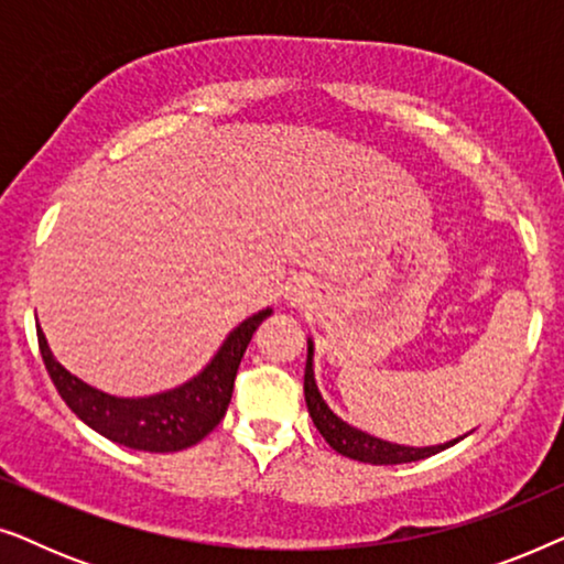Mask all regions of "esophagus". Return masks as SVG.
Here are the masks:
<instances>
[{
	"instance_id": "34e87169",
	"label": "esophagus",
	"mask_w": 564,
	"mask_h": 564,
	"mask_svg": "<svg viewBox=\"0 0 564 564\" xmlns=\"http://www.w3.org/2000/svg\"><path fill=\"white\" fill-rule=\"evenodd\" d=\"M313 297V290H311V284H305V282H295V284H290V290H288V300L292 305H303V303H307V300Z\"/></svg>"
}]
</instances>
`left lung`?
<instances>
[{
	"mask_svg": "<svg viewBox=\"0 0 564 564\" xmlns=\"http://www.w3.org/2000/svg\"><path fill=\"white\" fill-rule=\"evenodd\" d=\"M305 403H307V413L315 423V429L321 431V436L330 444V449H336L344 457L357 459V462H367V465H405V462H419L426 459L431 454H438L444 449H449L457 442H462L465 436L452 438L446 444H436V446H405V444H392L384 442V438H377L367 431H361L351 423H346L344 419L330 411L326 400H323L318 384H315V375H313V338H307V361H305Z\"/></svg>",
	"mask_w": 564,
	"mask_h": 564,
	"instance_id": "1",
	"label": "left lung"
}]
</instances>
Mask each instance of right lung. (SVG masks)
Segmentation results:
<instances>
[{"label": "right lung", "mask_w": 564, "mask_h": 564, "mask_svg": "<svg viewBox=\"0 0 564 564\" xmlns=\"http://www.w3.org/2000/svg\"><path fill=\"white\" fill-rule=\"evenodd\" d=\"M269 315L272 307H264L238 323L215 357L192 380L145 398H118L79 380L64 365H58L41 326H37V346L58 395L89 429L128 449L180 452L203 442L223 421L246 346L259 323Z\"/></svg>", "instance_id": "add662e5"}]
</instances>
